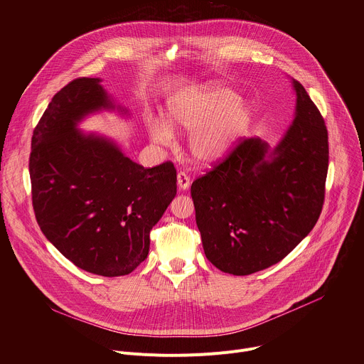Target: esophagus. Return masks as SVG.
<instances>
[{
    "instance_id": "1",
    "label": "esophagus",
    "mask_w": 364,
    "mask_h": 364,
    "mask_svg": "<svg viewBox=\"0 0 364 364\" xmlns=\"http://www.w3.org/2000/svg\"><path fill=\"white\" fill-rule=\"evenodd\" d=\"M177 184H178L180 190H187L190 187V177L186 173L180 171L177 174Z\"/></svg>"
}]
</instances>
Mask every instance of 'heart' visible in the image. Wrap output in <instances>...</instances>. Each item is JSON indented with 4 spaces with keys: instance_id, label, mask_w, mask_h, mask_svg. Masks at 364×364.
Returning a JSON list of instances; mask_svg holds the SVG:
<instances>
[{
    "instance_id": "1",
    "label": "heart",
    "mask_w": 364,
    "mask_h": 364,
    "mask_svg": "<svg viewBox=\"0 0 364 364\" xmlns=\"http://www.w3.org/2000/svg\"><path fill=\"white\" fill-rule=\"evenodd\" d=\"M240 96L222 83H205L176 93L167 103L166 119L148 117L152 142L168 145L173 129L193 131L188 151L197 164H213L228 154L247 129L252 114Z\"/></svg>"
}]
</instances>
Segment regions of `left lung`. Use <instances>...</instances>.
<instances>
[{
    "label": "left lung",
    "instance_id": "1",
    "mask_svg": "<svg viewBox=\"0 0 364 364\" xmlns=\"http://www.w3.org/2000/svg\"><path fill=\"white\" fill-rule=\"evenodd\" d=\"M294 121L271 149L243 139L191 184L205 257L222 272L250 275L282 259L316 226L324 203L328 135L304 86Z\"/></svg>",
    "mask_w": 364,
    "mask_h": 364
}]
</instances>
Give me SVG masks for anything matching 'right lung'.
I'll use <instances>...</instances> for the list:
<instances>
[{
  "label": "right lung",
  "instance_id": "obj_1",
  "mask_svg": "<svg viewBox=\"0 0 364 364\" xmlns=\"http://www.w3.org/2000/svg\"><path fill=\"white\" fill-rule=\"evenodd\" d=\"M99 77L60 89L34 128L33 209L44 236L77 268L102 277L131 274L149 250V232L177 193L167 161L144 168L109 138L85 134L90 114L118 109Z\"/></svg>",
  "mask_w": 364,
  "mask_h": 364
}]
</instances>
